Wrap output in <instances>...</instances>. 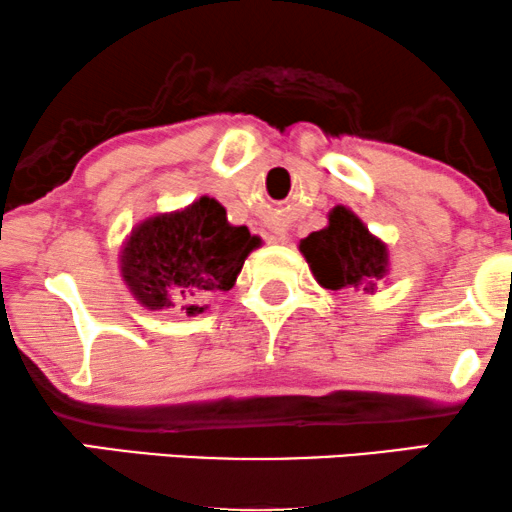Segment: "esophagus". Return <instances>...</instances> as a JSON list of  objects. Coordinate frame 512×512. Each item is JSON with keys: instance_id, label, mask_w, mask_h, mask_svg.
Here are the masks:
<instances>
[{"instance_id": "34e87169", "label": "esophagus", "mask_w": 512, "mask_h": 512, "mask_svg": "<svg viewBox=\"0 0 512 512\" xmlns=\"http://www.w3.org/2000/svg\"><path fill=\"white\" fill-rule=\"evenodd\" d=\"M286 238H289V233H286V228H279V231H274V240H276V243H284Z\"/></svg>"}]
</instances>
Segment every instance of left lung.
Instances as JSON below:
<instances>
[{"label":"left lung","instance_id":"1","mask_svg":"<svg viewBox=\"0 0 512 512\" xmlns=\"http://www.w3.org/2000/svg\"><path fill=\"white\" fill-rule=\"evenodd\" d=\"M327 219L325 228L313 231L298 245L317 284L330 291H378L390 272L387 245L342 204Z\"/></svg>","mask_w":512,"mask_h":512}]
</instances>
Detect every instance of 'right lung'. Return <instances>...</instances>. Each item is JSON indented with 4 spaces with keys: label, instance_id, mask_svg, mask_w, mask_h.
Returning a JSON list of instances; mask_svg holds the SVG:
<instances>
[{
    "label": "right lung",
    "instance_id": "obj_1",
    "mask_svg": "<svg viewBox=\"0 0 512 512\" xmlns=\"http://www.w3.org/2000/svg\"><path fill=\"white\" fill-rule=\"evenodd\" d=\"M262 240L245 226H231L214 197H199L185 209L144 219L120 250V274L134 301L146 310H207L211 293L231 291L245 257Z\"/></svg>",
    "mask_w": 512,
    "mask_h": 512
}]
</instances>
